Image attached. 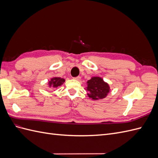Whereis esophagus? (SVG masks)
<instances>
[{"mask_svg": "<svg viewBox=\"0 0 158 158\" xmlns=\"http://www.w3.org/2000/svg\"><path fill=\"white\" fill-rule=\"evenodd\" d=\"M74 79H75V80H80V79H81V77L80 76H76V77H74Z\"/></svg>", "mask_w": 158, "mask_h": 158, "instance_id": "34e87169", "label": "esophagus"}]
</instances>
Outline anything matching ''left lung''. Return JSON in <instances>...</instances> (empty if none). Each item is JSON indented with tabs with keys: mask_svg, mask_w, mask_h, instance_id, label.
Instances as JSON below:
<instances>
[{
	"mask_svg": "<svg viewBox=\"0 0 158 158\" xmlns=\"http://www.w3.org/2000/svg\"><path fill=\"white\" fill-rule=\"evenodd\" d=\"M86 90L90 98L93 99H103L109 92V85L99 77H93L87 82Z\"/></svg>",
	"mask_w": 158,
	"mask_h": 158,
	"instance_id": "left-lung-1",
	"label": "left lung"
}]
</instances>
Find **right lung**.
<instances>
[{"mask_svg": "<svg viewBox=\"0 0 158 158\" xmlns=\"http://www.w3.org/2000/svg\"><path fill=\"white\" fill-rule=\"evenodd\" d=\"M64 79L60 78H53L49 82V85L51 86L52 85L53 87H58L59 85H61L64 82Z\"/></svg>", "mask_w": 158, "mask_h": 158, "instance_id": "add662e5", "label": "right lung"}]
</instances>
